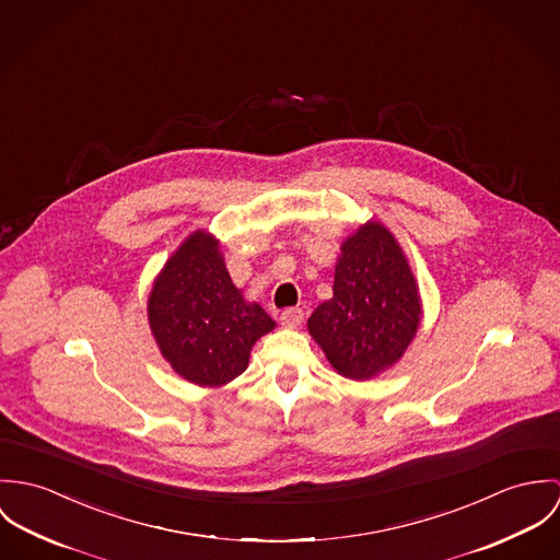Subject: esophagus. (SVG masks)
<instances>
[{
    "mask_svg": "<svg viewBox=\"0 0 560 560\" xmlns=\"http://www.w3.org/2000/svg\"><path fill=\"white\" fill-rule=\"evenodd\" d=\"M281 324L283 326H288V328H296V326H301L303 324V319H305V311L303 310H285L281 313Z\"/></svg>",
    "mask_w": 560,
    "mask_h": 560,
    "instance_id": "1",
    "label": "esophagus"
}]
</instances>
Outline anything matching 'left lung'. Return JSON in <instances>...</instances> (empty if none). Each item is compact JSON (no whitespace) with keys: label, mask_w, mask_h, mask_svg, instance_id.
Masks as SVG:
<instances>
[{"label":"left lung","mask_w":560,"mask_h":560,"mask_svg":"<svg viewBox=\"0 0 560 560\" xmlns=\"http://www.w3.org/2000/svg\"><path fill=\"white\" fill-rule=\"evenodd\" d=\"M419 319L412 270L393 234L372 221L343 243L332 299L311 313L310 332L337 372L365 380L401 359Z\"/></svg>","instance_id":"1"}]
</instances>
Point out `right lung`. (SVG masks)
<instances>
[{
  "label": "right lung",
  "instance_id": "obj_1",
  "mask_svg": "<svg viewBox=\"0 0 560 560\" xmlns=\"http://www.w3.org/2000/svg\"><path fill=\"white\" fill-rule=\"evenodd\" d=\"M148 319L174 372L199 386H221L247 370L253 343L275 328L232 283L219 243L195 232L154 281Z\"/></svg>",
  "mask_w": 560,
  "mask_h": 560
}]
</instances>
